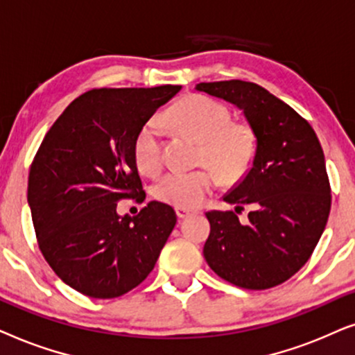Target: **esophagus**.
<instances>
[{
	"label": "esophagus",
	"instance_id": "esophagus-1",
	"mask_svg": "<svg viewBox=\"0 0 355 355\" xmlns=\"http://www.w3.org/2000/svg\"><path fill=\"white\" fill-rule=\"evenodd\" d=\"M175 212H177L178 219H185V217H188L190 214H195L196 211L187 209V207H175Z\"/></svg>",
	"mask_w": 355,
	"mask_h": 355
}]
</instances>
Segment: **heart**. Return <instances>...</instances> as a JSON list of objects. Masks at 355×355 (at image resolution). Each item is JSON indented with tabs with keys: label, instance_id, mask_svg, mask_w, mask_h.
<instances>
[{
	"label": "heart",
	"instance_id": "heart-1",
	"mask_svg": "<svg viewBox=\"0 0 355 355\" xmlns=\"http://www.w3.org/2000/svg\"><path fill=\"white\" fill-rule=\"evenodd\" d=\"M168 118L175 128L201 141L200 162L213 167H201L191 172H170L154 188L162 202L177 207H196L222 182L235 185L252 168L258 141L247 123H232L229 107L206 96H188L170 108ZM135 162L146 175H157L162 170V130L160 123L149 120L138 131L133 146Z\"/></svg>",
	"mask_w": 355,
	"mask_h": 355
}]
</instances>
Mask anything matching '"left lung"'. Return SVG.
<instances>
[{
    "label": "left lung",
    "instance_id": "left-lung-1",
    "mask_svg": "<svg viewBox=\"0 0 355 355\" xmlns=\"http://www.w3.org/2000/svg\"><path fill=\"white\" fill-rule=\"evenodd\" d=\"M195 89L242 110L258 141L252 168L224 195L235 212H206L211 232L202 254L230 284L279 286L309 261L331 209L320 141L309 121L258 84L232 79ZM243 205L252 211L242 225L236 212Z\"/></svg>",
    "mask_w": 355,
    "mask_h": 355
}]
</instances>
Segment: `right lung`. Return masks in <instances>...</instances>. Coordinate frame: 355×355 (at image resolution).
Listing matches in <instances>:
<instances>
[{
	"mask_svg": "<svg viewBox=\"0 0 355 355\" xmlns=\"http://www.w3.org/2000/svg\"><path fill=\"white\" fill-rule=\"evenodd\" d=\"M180 89L89 91L66 107L37 150L27 202L39 247L56 276L84 295L113 299L135 289L172 234V206L150 201L131 217L118 214L116 202L144 201L136 135Z\"/></svg>",
	"mask_w": 355,
	"mask_h": 355,
	"instance_id": "obj_1",
	"label": "right lung"
}]
</instances>
